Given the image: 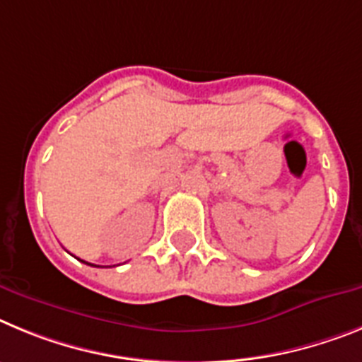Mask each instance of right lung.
<instances>
[{
  "label": "right lung",
  "instance_id": "add662e5",
  "mask_svg": "<svg viewBox=\"0 0 362 362\" xmlns=\"http://www.w3.org/2000/svg\"><path fill=\"white\" fill-rule=\"evenodd\" d=\"M78 260H81V259H78ZM81 262H86V260H81ZM86 264H89V266H94V264H90V262H86Z\"/></svg>",
  "mask_w": 362,
  "mask_h": 362
}]
</instances>
